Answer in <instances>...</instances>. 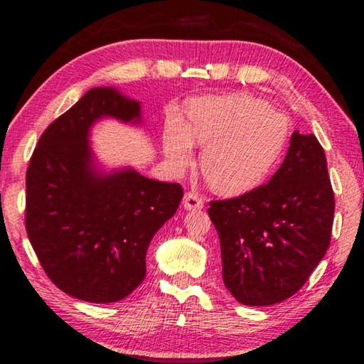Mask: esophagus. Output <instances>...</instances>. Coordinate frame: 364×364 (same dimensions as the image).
I'll use <instances>...</instances> for the list:
<instances>
[{
  "instance_id": "esophagus-1",
  "label": "esophagus",
  "mask_w": 364,
  "mask_h": 364,
  "mask_svg": "<svg viewBox=\"0 0 364 364\" xmlns=\"http://www.w3.org/2000/svg\"><path fill=\"white\" fill-rule=\"evenodd\" d=\"M183 205L186 210H199L204 207V200L202 197L196 193H186L183 197Z\"/></svg>"
}]
</instances>
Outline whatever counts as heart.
Listing matches in <instances>:
<instances>
[{
	"label": "heart",
	"instance_id": "heart-1",
	"mask_svg": "<svg viewBox=\"0 0 364 364\" xmlns=\"http://www.w3.org/2000/svg\"><path fill=\"white\" fill-rule=\"evenodd\" d=\"M188 127L171 117L164 152L171 167L188 168L194 143L205 147L202 175L221 196H241L268 180L289 139V119L268 101L249 95L205 96L188 106Z\"/></svg>",
	"mask_w": 364,
	"mask_h": 364
}]
</instances>
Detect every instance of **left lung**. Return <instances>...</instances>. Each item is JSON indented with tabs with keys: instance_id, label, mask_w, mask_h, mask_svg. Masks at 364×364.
I'll use <instances>...</instances> for the list:
<instances>
[{
	"instance_id": "obj_1",
	"label": "left lung",
	"mask_w": 364,
	"mask_h": 364,
	"mask_svg": "<svg viewBox=\"0 0 364 364\" xmlns=\"http://www.w3.org/2000/svg\"><path fill=\"white\" fill-rule=\"evenodd\" d=\"M223 282L244 305L263 306L299 291L331 242L334 193L315 134L294 132L273 178L250 193L213 200Z\"/></svg>"
}]
</instances>
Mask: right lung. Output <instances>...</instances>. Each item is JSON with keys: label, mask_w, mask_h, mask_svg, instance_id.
I'll return each mask as SVG.
<instances>
[{"label": "right lung", "mask_w": 364, "mask_h": 364, "mask_svg": "<svg viewBox=\"0 0 364 364\" xmlns=\"http://www.w3.org/2000/svg\"><path fill=\"white\" fill-rule=\"evenodd\" d=\"M102 119L139 125L141 104L112 86L90 90L41 134L26 178V228L43 269L91 304L119 301L143 282L154 234L183 199L178 183L102 170L90 144Z\"/></svg>", "instance_id": "1"}]
</instances>
